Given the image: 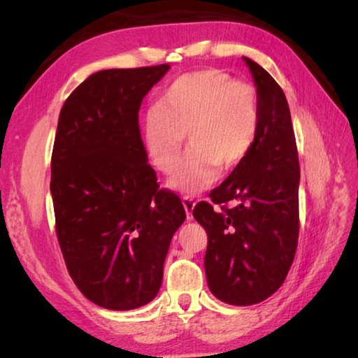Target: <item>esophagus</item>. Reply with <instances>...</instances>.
Returning a JSON list of instances; mask_svg holds the SVG:
<instances>
[{
	"instance_id": "34e87169",
	"label": "esophagus",
	"mask_w": 358,
	"mask_h": 358,
	"mask_svg": "<svg viewBox=\"0 0 358 358\" xmlns=\"http://www.w3.org/2000/svg\"><path fill=\"white\" fill-rule=\"evenodd\" d=\"M183 207H185V210H186V217H187V221H191L192 220V210H194V205H196V202L192 201V199H189V197H183Z\"/></svg>"
}]
</instances>
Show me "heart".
I'll list each match as a JSON object with an SVG mask.
<instances>
[{"label":"heart","instance_id":"b5f03b06","mask_svg":"<svg viewBox=\"0 0 358 358\" xmlns=\"http://www.w3.org/2000/svg\"><path fill=\"white\" fill-rule=\"evenodd\" d=\"M259 98L252 85L221 69L185 74L162 92L143 120V143L157 171L172 172L187 134L191 150L171 180L173 189L196 194L243 162L259 131Z\"/></svg>","mask_w":358,"mask_h":358}]
</instances>
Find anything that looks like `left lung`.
Instances as JSON below:
<instances>
[{
    "mask_svg": "<svg viewBox=\"0 0 358 358\" xmlns=\"http://www.w3.org/2000/svg\"><path fill=\"white\" fill-rule=\"evenodd\" d=\"M259 98V131L246 159L210 197L196 221L207 230L205 275L216 299L250 306L286 280L299 240L300 166L286 94L262 66L243 57ZM227 201L236 207L226 209Z\"/></svg>",
    "mask_w": 358,
    "mask_h": 358,
    "instance_id": "left-lung-1",
    "label": "left lung"
}]
</instances>
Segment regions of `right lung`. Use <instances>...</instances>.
<instances>
[{
  "instance_id": "1",
  "label": "right lung",
  "mask_w": 358,
  "mask_h": 358,
  "mask_svg": "<svg viewBox=\"0 0 358 358\" xmlns=\"http://www.w3.org/2000/svg\"><path fill=\"white\" fill-rule=\"evenodd\" d=\"M169 69L94 72L59 112L50 181L59 248L78 290L106 310L155 299L186 220L177 194L156 183L138 129L142 101Z\"/></svg>"
}]
</instances>
